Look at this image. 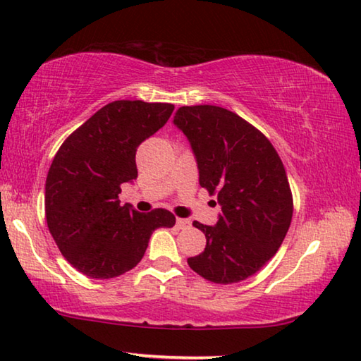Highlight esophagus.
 I'll list each match as a JSON object with an SVG mask.
<instances>
[{"mask_svg": "<svg viewBox=\"0 0 361 361\" xmlns=\"http://www.w3.org/2000/svg\"><path fill=\"white\" fill-rule=\"evenodd\" d=\"M188 225H190V220H186V219H176V226H178L180 230H183V228H186Z\"/></svg>", "mask_w": 361, "mask_h": 361, "instance_id": "1", "label": "esophagus"}]
</instances>
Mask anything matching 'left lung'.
<instances>
[{
	"mask_svg": "<svg viewBox=\"0 0 361 361\" xmlns=\"http://www.w3.org/2000/svg\"><path fill=\"white\" fill-rule=\"evenodd\" d=\"M173 125L190 141L199 185L215 192L221 207L216 225L192 223L207 244L188 265L212 283L244 281L276 254L293 220L281 159L259 130L228 109L183 106Z\"/></svg>",
	"mask_w": 361,
	"mask_h": 361,
	"instance_id": "1",
	"label": "left lung"
}]
</instances>
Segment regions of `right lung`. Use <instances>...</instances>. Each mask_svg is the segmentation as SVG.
<instances>
[{"mask_svg":"<svg viewBox=\"0 0 361 361\" xmlns=\"http://www.w3.org/2000/svg\"><path fill=\"white\" fill-rule=\"evenodd\" d=\"M167 102L114 101L99 109L59 147L44 186L51 236L73 268L109 279L141 262L154 230L175 216L157 209L140 214L120 205L123 183L138 176L136 149L167 123Z\"/></svg>","mask_w":361,"mask_h":361,"instance_id":"1","label":"right lung"}]
</instances>
